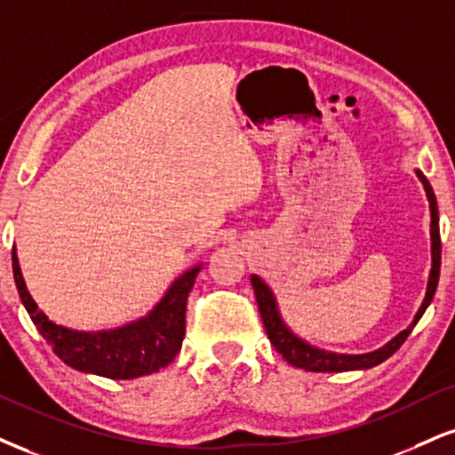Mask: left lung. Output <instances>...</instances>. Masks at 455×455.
Listing matches in <instances>:
<instances>
[{
	"instance_id": "left-lung-1",
	"label": "left lung",
	"mask_w": 455,
	"mask_h": 455,
	"mask_svg": "<svg viewBox=\"0 0 455 455\" xmlns=\"http://www.w3.org/2000/svg\"><path fill=\"white\" fill-rule=\"evenodd\" d=\"M421 184H424L426 195H428L430 201V216H432V224H430V237H432V271H430V280H428V290H426V299L421 303V307L415 315L413 324L403 331L401 335H396L392 339L387 346H384L377 352L371 354H358V355H346V354H331V352H322V349H315L307 346L305 341H300L299 337H294L292 332L283 326L280 311H277L275 299H273L271 290L267 288V283L260 280V277L251 275V286H254V294H256V303H259V311L262 317V324H265L267 335H269V341L273 343L277 354H282V358L286 360L288 364L297 366V369H305V371H314V373H341V371H354V369H369V366H375L379 363H384L386 358L396 352L398 347L403 346L404 339L409 337L411 328L418 324V320L424 314L428 303L435 297L436 283H439V271H441V235H439V207H436V199L435 193H432L428 180L424 175L418 173Z\"/></svg>"
}]
</instances>
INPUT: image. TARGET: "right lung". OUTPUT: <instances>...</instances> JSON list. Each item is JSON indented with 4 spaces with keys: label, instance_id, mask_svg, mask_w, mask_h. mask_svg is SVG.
<instances>
[{
    "label": "right lung",
    "instance_id": "right-lung-1",
    "mask_svg": "<svg viewBox=\"0 0 455 455\" xmlns=\"http://www.w3.org/2000/svg\"><path fill=\"white\" fill-rule=\"evenodd\" d=\"M12 271L27 314L52 352L71 369L108 379H133L161 371L182 347L186 331V300L199 267L186 271L167 290L161 303L138 322L101 332H78L48 320L27 292L19 259L12 250Z\"/></svg>",
    "mask_w": 455,
    "mask_h": 455
}]
</instances>
